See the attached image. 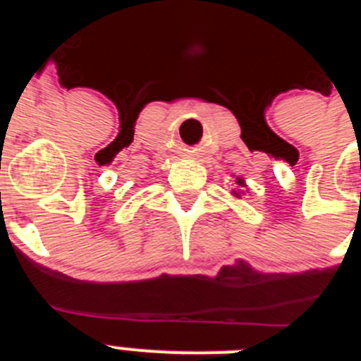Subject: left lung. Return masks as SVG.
Here are the masks:
<instances>
[{"label": "left lung", "instance_id": "left-lung-1", "mask_svg": "<svg viewBox=\"0 0 361 361\" xmlns=\"http://www.w3.org/2000/svg\"><path fill=\"white\" fill-rule=\"evenodd\" d=\"M235 184H237V188H233L231 195L237 197V199H240L242 195H245V191H247V184H245V180L242 177L235 178Z\"/></svg>", "mask_w": 361, "mask_h": 361}]
</instances>
